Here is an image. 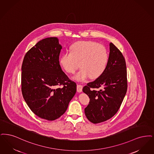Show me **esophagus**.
<instances>
[{
  "mask_svg": "<svg viewBox=\"0 0 154 154\" xmlns=\"http://www.w3.org/2000/svg\"><path fill=\"white\" fill-rule=\"evenodd\" d=\"M77 91L79 93H81L82 91V89H83V86L81 85H77Z\"/></svg>",
  "mask_w": 154,
  "mask_h": 154,
  "instance_id": "34e87169",
  "label": "esophagus"
}]
</instances>
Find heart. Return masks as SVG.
<instances>
[{
    "label": "heart",
    "instance_id": "b5f03b06",
    "mask_svg": "<svg viewBox=\"0 0 154 154\" xmlns=\"http://www.w3.org/2000/svg\"><path fill=\"white\" fill-rule=\"evenodd\" d=\"M109 54L106 49L93 41H78L70 47V52L63 54L60 58L61 66L70 74L80 71L74 76L78 81L86 80L90 76L96 79L104 72L107 66Z\"/></svg>",
    "mask_w": 154,
    "mask_h": 154
}]
</instances>
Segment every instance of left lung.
Here are the masks:
<instances>
[{"label": "left lung", "mask_w": 154, "mask_h": 154, "mask_svg": "<svg viewBox=\"0 0 154 154\" xmlns=\"http://www.w3.org/2000/svg\"><path fill=\"white\" fill-rule=\"evenodd\" d=\"M107 66L96 80L87 83L83 91L90 102L85 109L90 122L97 124L112 118L118 112L127 90V73L125 59L120 50L110 43ZM101 88L99 91L94 88Z\"/></svg>", "instance_id": "obj_1"}]
</instances>
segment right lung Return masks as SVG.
<instances>
[{
	"instance_id": "add662e5",
	"label": "right lung",
	"mask_w": 154,
	"mask_h": 154,
	"mask_svg": "<svg viewBox=\"0 0 154 154\" xmlns=\"http://www.w3.org/2000/svg\"><path fill=\"white\" fill-rule=\"evenodd\" d=\"M61 49L57 37L44 38L27 52L22 65L23 97L34 113L47 120L64 113L76 92V83L60 67ZM61 85L63 87L56 88Z\"/></svg>"
}]
</instances>
